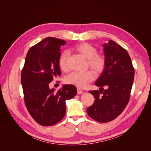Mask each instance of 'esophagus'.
I'll list each match as a JSON object with an SVG mask.
<instances>
[{
  "label": "esophagus",
  "instance_id": "34e87169",
  "mask_svg": "<svg viewBox=\"0 0 151 151\" xmlns=\"http://www.w3.org/2000/svg\"><path fill=\"white\" fill-rule=\"evenodd\" d=\"M82 93H83V91L81 89V88H77V94H82Z\"/></svg>",
  "mask_w": 151,
  "mask_h": 151
}]
</instances>
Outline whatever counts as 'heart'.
<instances>
[{"mask_svg": "<svg viewBox=\"0 0 151 151\" xmlns=\"http://www.w3.org/2000/svg\"><path fill=\"white\" fill-rule=\"evenodd\" d=\"M75 49L87 59V67L91 69L95 74L99 75L104 71L106 66V59L103 55L98 54L97 48L87 42H82L77 45ZM69 53L67 50L63 52L59 56V67L63 71L68 68V60ZM94 79L93 73L91 71L85 72H73L65 77V82L78 87H83Z\"/></svg>", "mask_w": 151, "mask_h": 151, "instance_id": "obj_1", "label": "heart"}]
</instances>
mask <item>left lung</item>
Wrapping results in <instances>:
<instances>
[{
  "label": "left lung",
  "instance_id": "1",
  "mask_svg": "<svg viewBox=\"0 0 151 151\" xmlns=\"http://www.w3.org/2000/svg\"><path fill=\"white\" fill-rule=\"evenodd\" d=\"M103 46L106 66L95 83L100 87L99 91H88L95 100L87 109L89 117L99 122L113 121L125 109L134 76L132 62L124 48L111 40Z\"/></svg>",
  "mask_w": 151,
  "mask_h": 151
}]
</instances>
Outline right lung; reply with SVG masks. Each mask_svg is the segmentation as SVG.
Listing matches in <instances>:
<instances>
[{
    "mask_svg": "<svg viewBox=\"0 0 151 151\" xmlns=\"http://www.w3.org/2000/svg\"><path fill=\"white\" fill-rule=\"evenodd\" d=\"M65 44L60 39H44L29 50L22 70L25 106L34 121L43 126L60 121L66 111L65 101L76 94V88L73 85H64L57 92L49 87L53 77L61 74L58 60Z\"/></svg>",
    "mask_w": 151,
    "mask_h": 151,
    "instance_id": "add662e5",
    "label": "right lung"
}]
</instances>
